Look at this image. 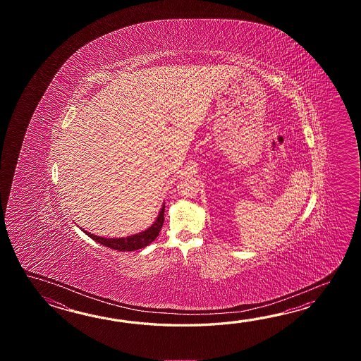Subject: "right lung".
<instances>
[{
	"mask_svg": "<svg viewBox=\"0 0 361 361\" xmlns=\"http://www.w3.org/2000/svg\"><path fill=\"white\" fill-rule=\"evenodd\" d=\"M164 212H165V202L162 204L161 210H160V214L157 216V219L154 221V224L149 228H147L143 232L135 233L133 236H128V238H99V236H95L87 231H82L87 236H90L94 241L99 243L102 245L107 246L109 249H115V250H120V252H133V250H138L142 247H146L147 245H149L154 241V238L159 236L162 224H164Z\"/></svg>",
	"mask_w": 361,
	"mask_h": 361,
	"instance_id": "right-lung-1",
	"label": "right lung"
}]
</instances>
